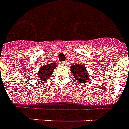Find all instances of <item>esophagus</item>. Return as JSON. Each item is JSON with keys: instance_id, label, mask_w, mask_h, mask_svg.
I'll use <instances>...</instances> for the list:
<instances>
[{"instance_id": "obj_1", "label": "esophagus", "mask_w": 129, "mask_h": 129, "mask_svg": "<svg viewBox=\"0 0 129 129\" xmlns=\"http://www.w3.org/2000/svg\"><path fill=\"white\" fill-rule=\"evenodd\" d=\"M61 64L63 65V66H66V65H67V62H64L61 63Z\"/></svg>"}]
</instances>
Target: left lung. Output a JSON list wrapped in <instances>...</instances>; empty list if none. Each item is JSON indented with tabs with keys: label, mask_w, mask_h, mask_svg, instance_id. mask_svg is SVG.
<instances>
[{
	"label": "left lung",
	"mask_w": 129,
	"mask_h": 129,
	"mask_svg": "<svg viewBox=\"0 0 129 129\" xmlns=\"http://www.w3.org/2000/svg\"><path fill=\"white\" fill-rule=\"evenodd\" d=\"M74 78L81 83H87L89 81V76L85 66L83 64H74L70 67Z\"/></svg>",
	"instance_id": "1"
}]
</instances>
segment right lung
I'll return each mask as SVG.
<instances>
[{
	"label": "right lung",
	"instance_id": "1",
	"mask_svg": "<svg viewBox=\"0 0 129 129\" xmlns=\"http://www.w3.org/2000/svg\"><path fill=\"white\" fill-rule=\"evenodd\" d=\"M57 67V64L55 63H51L49 64H45L42 67H40V70L37 72V76L39 77L40 81H45L48 78L52 73L53 70Z\"/></svg>",
	"mask_w": 129,
	"mask_h": 129
}]
</instances>
